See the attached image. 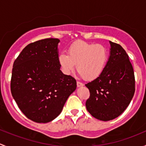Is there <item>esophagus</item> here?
Returning a JSON list of instances; mask_svg holds the SVG:
<instances>
[{"instance_id": "obj_1", "label": "esophagus", "mask_w": 146, "mask_h": 146, "mask_svg": "<svg viewBox=\"0 0 146 146\" xmlns=\"http://www.w3.org/2000/svg\"><path fill=\"white\" fill-rule=\"evenodd\" d=\"M83 84L82 83V82H79V81H77V87L78 88H80V87H82L83 86Z\"/></svg>"}]
</instances>
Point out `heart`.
Instances as JSON below:
<instances>
[{
    "label": "heart",
    "mask_w": 146,
    "mask_h": 146,
    "mask_svg": "<svg viewBox=\"0 0 146 146\" xmlns=\"http://www.w3.org/2000/svg\"><path fill=\"white\" fill-rule=\"evenodd\" d=\"M67 54L58 55V64L65 74L69 75L77 68L79 74L88 80H94L102 73L108 53L103 45L78 42L69 47Z\"/></svg>",
    "instance_id": "b5f03b06"
}]
</instances>
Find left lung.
Masks as SVG:
<instances>
[{
    "instance_id": "left-lung-1",
    "label": "left lung",
    "mask_w": 146,
    "mask_h": 146,
    "mask_svg": "<svg viewBox=\"0 0 146 146\" xmlns=\"http://www.w3.org/2000/svg\"><path fill=\"white\" fill-rule=\"evenodd\" d=\"M108 61L102 73L85 84L90 97L86 102L90 114L99 120H112L124 111L135 92L133 67L126 51L110 41Z\"/></svg>"
}]
</instances>
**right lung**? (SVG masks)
Returning <instances> with one entry per match:
<instances>
[{
	"mask_svg": "<svg viewBox=\"0 0 146 146\" xmlns=\"http://www.w3.org/2000/svg\"><path fill=\"white\" fill-rule=\"evenodd\" d=\"M58 39H44L28 44L13 64L11 93L28 119L47 123L62 111L76 90V80L64 75L58 64Z\"/></svg>",
	"mask_w": 146,
	"mask_h": 146,
	"instance_id": "1",
	"label": "right lung"
}]
</instances>
